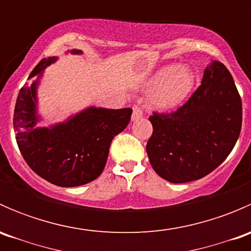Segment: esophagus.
I'll use <instances>...</instances> for the list:
<instances>
[{"mask_svg":"<svg viewBox=\"0 0 251 251\" xmlns=\"http://www.w3.org/2000/svg\"><path fill=\"white\" fill-rule=\"evenodd\" d=\"M143 116V110L140 105H135L132 109V120H138V119Z\"/></svg>","mask_w":251,"mask_h":251,"instance_id":"1","label":"esophagus"}]
</instances>
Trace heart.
<instances>
[{
    "label": "heart",
    "instance_id": "heart-1",
    "mask_svg": "<svg viewBox=\"0 0 251 251\" xmlns=\"http://www.w3.org/2000/svg\"><path fill=\"white\" fill-rule=\"evenodd\" d=\"M147 86L153 91L151 103L154 108L173 109L188 97L194 86V74L186 67L168 65L156 72Z\"/></svg>",
    "mask_w": 251,
    "mask_h": 251
}]
</instances>
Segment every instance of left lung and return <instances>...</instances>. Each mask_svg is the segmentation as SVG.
<instances>
[{
	"instance_id": "8db88e82",
	"label": "left lung",
	"mask_w": 251,
	"mask_h": 251,
	"mask_svg": "<svg viewBox=\"0 0 251 251\" xmlns=\"http://www.w3.org/2000/svg\"><path fill=\"white\" fill-rule=\"evenodd\" d=\"M147 154L154 171L173 183L196 181L224 163L242 130V100L220 62L204 70L201 85L171 113L149 116Z\"/></svg>"
}]
</instances>
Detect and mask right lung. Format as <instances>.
I'll return each instance as SVG.
<instances>
[{
  "mask_svg": "<svg viewBox=\"0 0 251 251\" xmlns=\"http://www.w3.org/2000/svg\"><path fill=\"white\" fill-rule=\"evenodd\" d=\"M81 53V50H72ZM55 57L44 58L30 74H39ZM36 83L22 87L14 108L13 126L23 158L34 173L59 187H77L102 174L113 138L127 126L132 109L91 107L67 123L50 128H34Z\"/></svg>",
  "mask_w": 251,
  "mask_h": 251,
  "instance_id": "right-lung-1",
  "label": "right lung"
}]
</instances>
